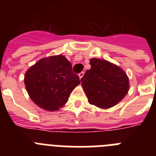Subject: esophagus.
Wrapping results in <instances>:
<instances>
[{
  "instance_id": "1",
  "label": "esophagus",
  "mask_w": 156,
  "mask_h": 156,
  "mask_svg": "<svg viewBox=\"0 0 156 156\" xmlns=\"http://www.w3.org/2000/svg\"><path fill=\"white\" fill-rule=\"evenodd\" d=\"M83 74H84V73H83V72H81L79 74V77H80V79H82L83 78Z\"/></svg>"
}]
</instances>
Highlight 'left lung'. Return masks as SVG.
Instances as JSON below:
<instances>
[{
    "instance_id": "8db88e82",
    "label": "left lung",
    "mask_w": 156,
    "mask_h": 156,
    "mask_svg": "<svg viewBox=\"0 0 156 156\" xmlns=\"http://www.w3.org/2000/svg\"><path fill=\"white\" fill-rule=\"evenodd\" d=\"M91 68L81 79V86L90 105L112 108L123 99L129 89V78L119 66L99 58H90Z\"/></svg>"
}]
</instances>
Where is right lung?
Returning <instances> with one entry per match:
<instances>
[{
    "label": "right lung",
    "mask_w": 156,
    "mask_h": 156,
    "mask_svg": "<svg viewBox=\"0 0 156 156\" xmlns=\"http://www.w3.org/2000/svg\"><path fill=\"white\" fill-rule=\"evenodd\" d=\"M24 83L32 101L47 111H58L68 101L70 94L80 83L64 55L40 59L26 72Z\"/></svg>",
    "instance_id": "add662e5"
}]
</instances>
